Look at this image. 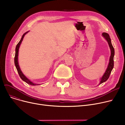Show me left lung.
<instances>
[{
	"instance_id": "obj_1",
	"label": "left lung",
	"mask_w": 125,
	"mask_h": 125,
	"mask_svg": "<svg viewBox=\"0 0 125 125\" xmlns=\"http://www.w3.org/2000/svg\"><path fill=\"white\" fill-rule=\"evenodd\" d=\"M102 36L105 38L107 42H108V43L109 44V48L111 51V55L109 59V64L108 65V67L107 68V69L106 70L104 74L102 76V78L100 80V82L99 83V84H101L102 83L106 82L110 76V73L111 71H112L114 66V55H115V50L113 47V46L112 45V43H111V39L110 38V36L109 34L107 33H105L103 32L102 33Z\"/></svg>"
}]
</instances>
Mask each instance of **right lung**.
Masks as SVG:
<instances>
[{
  "instance_id": "1",
  "label": "right lung",
  "mask_w": 125,
  "mask_h": 125,
  "mask_svg": "<svg viewBox=\"0 0 125 125\" xmlns=\"http://www.w3.org/2000/svg\"><path fill=\"white\" fill-rule=\"evenodd\" d=\"M29 31H27L25 32V33L23 35L20 41L19 42V43L17 44V46H16V53H15V59H14V61H15V66H16V67L17 68V70L18 71V73L19 74V76H20L21 79L24 81L25 82H26V83H27L28 84H30V85H32V86H36V85H39L38 84H36V83H32L31 81H30L29 80H28V78L26 77L24 75V74L22 73V71L21 70V69L19 67V63H18V52H19V47H20V45L23 39V38L25 36V35Z\"/></svg>"
}]
</instances>
